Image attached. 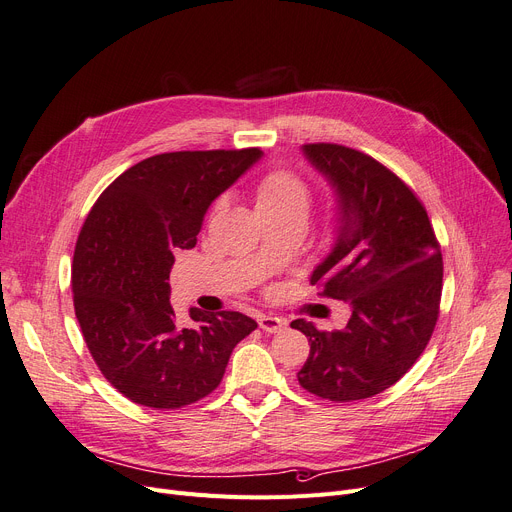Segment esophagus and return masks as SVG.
I'll use <instances>...</instances> for the list:
<instances>
[{"label":"esophagus","instance_id":"esophagus-1","mask_svg":"<svg viewBox=\"0 0 512 512\" xmlns=\"http://www.w3.org/2000/svg\"><path fill=\"white\" fill-rule=\"evenodd\" d=\"M259 328L267 334H276V332H282L284 330V321H280L278 317H270V315H261L259 319Z\"/></svg>","mask_w":512,"mask_h":512}]
</instances>
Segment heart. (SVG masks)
<instances>
[{"mask_svg": "<svg viewBox=\"0 0 512 512\" xmlns=\"http://www.w3.org/2000/svg\"><path fill=\"white\" fill-rule=\"evenodd\" d=\"M255 201L259 215H272V218L299 215L307 220L311 191L301 176L284 168H274L257 180Z\"/></svg>", "mask_w": 512, "mask_h": 512, "instance_id": "obj_1", "label": "heart"}]
</instances>
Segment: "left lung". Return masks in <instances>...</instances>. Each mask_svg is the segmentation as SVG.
<instances>
[{
    "mask_svg": "<svg viewBox=\"0 0 512 512\" xmlns=\"http://www.w3.org/2000/svg\"><path fill=\"white\" fill-rule=\"evenodd\" d=\"M311 166L336 188L340 230L311 284L344 301V330L321 332L305 319L309 357L299 384L326 400L353 402L396 384L434 334L442 297V251L423 203L378 159L334 143L303 145Z\"/></svg>",
    "mask_w": 512,
    "mask_h": 512,
    "instance_id": "8db88e82",
    "label": "left lung"
}]
</instances>
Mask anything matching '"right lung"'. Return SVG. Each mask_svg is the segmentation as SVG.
<instances>
[{"label": "right lung", "mask_w": 512, "mask_h": 512, "mask_svg": "<svg viewBox=\"0 0 512 512\" xmlns=\"http://www.w3.org/2000/svg\"><path fill=\"white\" fill-rule=\"evenodd\" d=\"M261 157L257 147L174 151L139 161L105 188L80 228L74 313L103 378L137 405L180 409L220 386L255 319L170 305L178 249H193L207 207Z\"/></svg>", "instance_id": "right-lung-1"}]
</instances>
